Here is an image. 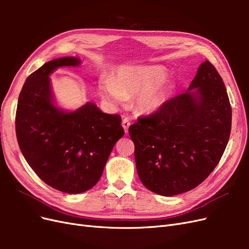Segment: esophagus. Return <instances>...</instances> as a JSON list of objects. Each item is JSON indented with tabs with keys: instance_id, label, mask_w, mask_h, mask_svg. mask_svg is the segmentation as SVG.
<instances>
[{
	"instance_id": "obj_1",
	"label": "esophagus",
	"mask_w": 249,
	"mask_h": 249,
	"mask_svg": "<svg viewBox=\"0 0 249 249\" xmlns=\"http://www.w3.org/2000/svg\"><path fill=\"white\" fill-rule=\"evenodd\" d=\"M130 125H131L130 120L127 119V118H124V119L123 120V127H124V130L125 133L129 132V126H130Z\"/></svg>"
}]
</instances>
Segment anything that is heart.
Returning <instances> with one entry per match:
<instances>
[{"mask_svg":"<svg viewBox=\"0 0 249 249\" xmlns=\"http://www.w3.org/2000/svg\"><path fill=\"white\" fill-rule=\"evenodd\" d=\"M166 77L167 71L162 66H124L118 71L115 80L103 78L99 89L103 99L112 105L123 104L126 96L137 95V108L150 113L161 108L167 99Z\"/></svg>","mask_w":249,"mask_h":249,"instance_id":"obj_1","label":"heart"}]
</instances>
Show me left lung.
<instances>
[{"label":"left lung","instance_id":"left-lung-1","mask_svg":"<svg viewBox=\"0 0 249 249\" xmlns=\"http://www.w3.org/2000/svg\"><path fill=\"white\" fill-rule=\"evenodd\" d=\"M231 129L227 89L207 60L188 91L165 102L152 114L140 116L129 127L142 184L163 196L194 189L219 163Z\"/></svg>","mask_w":249,"mask_h":249}]
</instances>
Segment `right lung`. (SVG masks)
Returning a JSON list of instances; mask_svg holds the SVG:
<instances>
[{"label": "right lung", "mask_w": 249, "mask_h": 249, "mask_svg": "<svg viewBox=\"0 0 249 249\" xmlns=\"http://www.w3.org/2000/svg\"><path fill=\"white\" fill-rule=\"evenodd\" d=\"M79 64L76 57L59 58L30 74L16 115L18 142L28 164L44 183L71 194L99 182L124 134L120 115L106 114L92 103L69 113L53 104L49 76L58 67Z\"/></svg>", "instance_id": "1"}]
</instances>
